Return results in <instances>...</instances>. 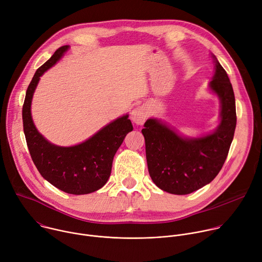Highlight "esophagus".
Masks as SVG:
<instances>
[{
  "instance_id": "34e87169",
  "label": "esophagus",
  "mask_w": 262,
  "mask_h": 262,
  "mask_svg": "<svg viewBox=\"0 0 262 262\" xmlns=\"http://www.w3.org/2000/svg\"><path fill=\"white\" fill-rule=\"evenodd\" d=\"M146 118H147V110L143 105L136 107L132 112V120L136 124H139V125L143 124L145 122Z\"/></svg>"
}]
</instances>
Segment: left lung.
Masks as SVG:
<instances>
[{
	"mask_svg": "<svg viewBox=\"0 0 262 262\" xmlns=\"http://www.w3.org/2000/svg\"><path fill=\"white\" fill-rule=\"evenodd\" d=\"M209 88L221 101V122L210 135L196 139L180 137L157 119H148L142 134L148 171L165 192L191 194L214 179L229 152L236 126L235 98L226 70L216 58Z\"/></svg>",
	"mask_w": 262,
	"mask_h": 262,
	"instance_id": "8db88e82",
	"label": "left lung"
}]
</instances>
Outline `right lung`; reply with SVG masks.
I'll return each mask as SVG.
<instances>
[{
	"instance_id": "right-lung-1",
	"label": "right lung",
	"mask_w": 262,
	"mask_h": 262,
	"mask_svg": "<svg viewBox=\"0 0 262 262\" xmlns=\"http://www.w3.org/2000/svg\"><path fill=\"white\" fill-rule=\"evenodd\" d=\"M68 50L59 48L36 70L27 89L23 105V124L27 145L37 170L57 189L72 195H85L99 190L106 183L112 163L125 136L133 130L128 115L102 127L85 142L62 147L50 143L36 129L31 116L34 91L42 74L55 65Z\"/></svg>"
}]
</instances>
